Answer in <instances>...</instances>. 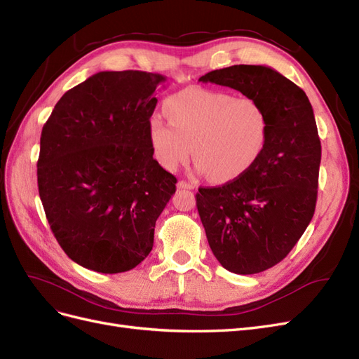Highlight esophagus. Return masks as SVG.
Here are the masks:
<instances>
[{
	"label": "esophagus",
	"mask_w": 359,
	"mask_h": 359,
	"mask_svg": "<svg viewBox=\"0 0 359 359\" xmlns=\"http://www.w3.org/2000/svg\"><path fill=\"white\" fill-rule=\"evenodd\" d=\"M178 189H187V190H194V184L187 182V181H180L178 182Z\"/></svg>",
	"instance_id": "esophagus-1"
}]
</instances>
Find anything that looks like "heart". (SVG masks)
<instances>
[{"label":"heart","mask_w":359,"mask_h":359,"mask_svg":"<svg viewBox=\"0 0 359 359\" xmlns=\"http://www.w3.org/2000/svg\"><path fill=\"white\" fill-rule=\"evenodd\" d=\"M169 124L158 116L148 123L149 144L158 165L169 172L189 161L214 182L243 177L262 156L269 121L265 107L252 97L187 88L165 102Z\"/></svg>","instance_id":"1"}]
</instances>
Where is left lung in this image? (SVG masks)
Listing matches in <instances>:
<instances>
[{
	"mask_svg": "<svg viewBox=\"0 0 359 359\" xmlns=\"http://www.w3.org/2000/svg\"><path fill=\"white\" fill-rule=\"evenodd\" d=\"M201 82L229 86L265 107L269 135L243 177L201 187L196 206L208 244L223 268L257 274L295 247L318 199L320 139L313 107L298 85L266 66H231Z\"/></svg>",
	"mask_w": 359,
	"mask_h": 359,
	"instance_id": "8db88e82",
	"label": "left lung"
}]
</instances>
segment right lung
<instances>
[{
	"mask_svg": "<svg viewBox=\"0 0 359 359\" xmlns=\"http://www.w3.org/2000/svg\"><path fill=\"white\" fill-rule=\"evenodd\" d=\"M165 81L99 72L64 94L43 126L40 199L64 253L86 269L126 273L153 250L156 222L177 190L148 136Z\"/></svg>",
	"mask_w": 359,
	"mask_h": 359,
	"instance_id": "add662e5",
	"label": "right lung"
}]
</instances>
